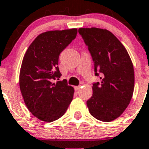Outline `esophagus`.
Instances as JSON below:
<instances>
[{
	"label": "esophagus",
	"mask_w": 149,
	"mask_h": 149,
	"mask_svg": "<svg viewBox=\"0 0 149 149\" xmlns=\"http://www.w3.org/2000/svg\"><path fill=\"white\" fill-rule=\"evenodd\" d=\"M80 88H81L80 86H75L74 87V89H76V90H79V89H80Z\"/></svg>",
	"instance_id": "esophagus-1"
}]
</instances>
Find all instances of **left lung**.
<instances>
[{
    "label": "left lung",
    "mask_w": 149,
    "mask_h": 149,
    "mask_svg": "<svg viewBox=\"0 0 149 149\" xmlns=\"http://www.w3.org/2000/svg\"><path fill=\"white\" fill-rule=\"evenodd\" d=\"M78 32L92 56L95 76L100 77V82L93 83V95L86 102L89 112L102 122L114 120L123 114L133 94L131 59L110 31L93 27L79 28Z\"/></svg>",
    "instance_id": "1"
}]
</instances>
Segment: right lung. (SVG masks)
Returning <instances> with one entry per match:
<instances>
[{"label": "right lung", "instance_id": "obj_1", "mask_svg": "<svg viewBox=\"0 0 149 149\" xmlns=\"http://www.w3.org/2000/svg\"><path fill=\"white\" fill-rule=\"evenodd\" d=\"M77 29L43 33L33 41L22 61L20 89L26 107L34 116L50 123L63 116L74 89L58 67L60 53L76 38Z\"/></svg>", "mask_w": 149, "mask_h": 149}]
</instances>
